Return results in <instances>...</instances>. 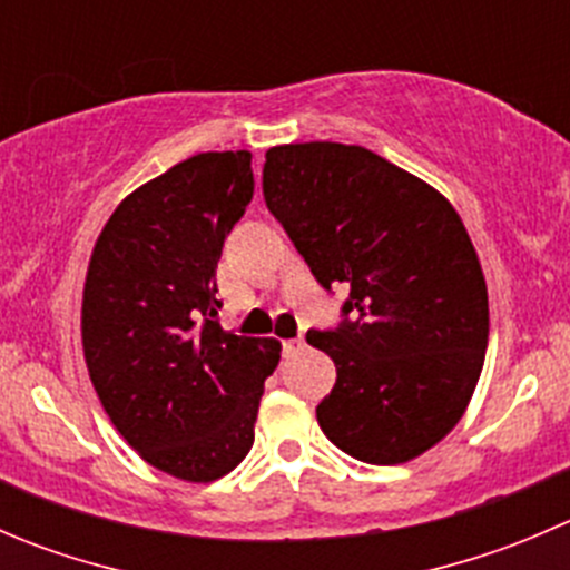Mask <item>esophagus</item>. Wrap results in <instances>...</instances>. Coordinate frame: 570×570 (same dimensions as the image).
<instances>
[{
	"label": "esophagus",
	"mask_w": 570,
	"mask_h": 570,
	"mask_svg": "<svg viewBox=\"0 0 570 570\" xmlns=\"http://www.w3.org/2000/svg\"><path fill=\"white\" fill-rule=\"evenodd\" d=\"M303 344H306V342H303V336L286 338V342H284V353H286V355H295V353H301V350H303Z\"/></svg>",
	"instance_id": "1"
}]
</instances>
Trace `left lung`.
Masks as SVG:
<instances>
[{
  "instance_id": "obj_1",
  "label": "left lung",
  "mask_w": 570,
  "mask_h": 570,
  "mask_svg": "<svg viewBox=\"0 0 570 570\" xmlns=\"http://www.w3.org/2000/svg\"><path fill=\"white\" fill-rule=\"evenodd\" d=\"M267 209L342 322L306 342L336 364L322 433L364 463L394 465L439 444L480 381L488 289L450 200L370 148L292 142L267 151Z\"/></svg>"
}]
</instances>
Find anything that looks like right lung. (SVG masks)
<instances>
[{
    "mask_svg": "<svg viewBox=\"0 0 570 570\" xmlns=\"http://www.w3.org/2000/svg\"><path fill=\"white\" fill-rule=\"evenodd\" d=\"M250 198V151L195 154L120 200L85 278V361L109 422L142 461L187 482L248 455L281 361L275 338L217 322V262Z\"/></svg>",
    "mask_w": 570,
    "mask_h": 570,
    "instance_id": "right-lung-1",
    "label": "right lung"
}]
</instances>
